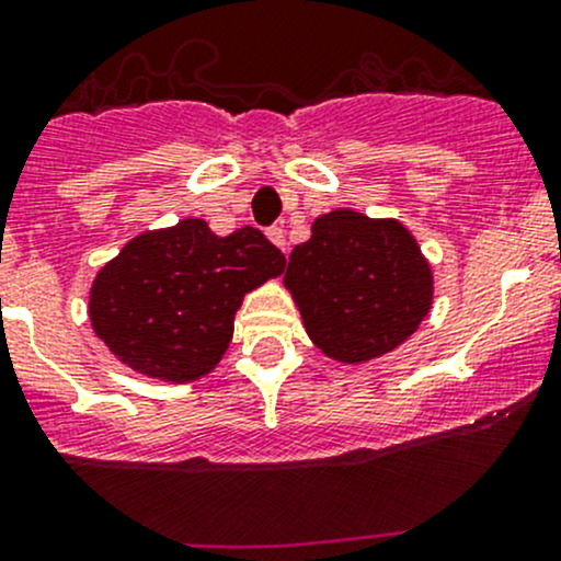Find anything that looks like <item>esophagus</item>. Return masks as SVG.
<instances>
[{
    "mask_svg": "<svg viewBox=\"0 0 561 561\" xmlns=\"http://www.w3.org/2000/svg\"><path fill=\"white\" fill-rule=\"evenodd\" d=\"M267 238L273 240V243L278 245V249L286 251V232H283V227H270V230H267Z\"/></svg>",
    "mask_w": 561,
    "mask_h": 561,
    "instance_id": "34e87169",
    "label": "esophagus"
}]
</instances>
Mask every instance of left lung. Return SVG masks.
<instances>
[{"instance_id":"left-lung-1","label":"left lung","mask_w":561,"mask_h":561,"mask_svg":"<svg viewBox=\"0 0 561 561\" xmlns=\"http://www.w3.org/2000/svg\"><path fill=\"white\" fill-rule=\"evenodd\" d=\"M283 283L310 340L345 364L396 351L433 302L431 267L407 227L351 208L312 221L310 240L288 256Z\"/></svg>"}]
</instances>
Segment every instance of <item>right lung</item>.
Returning a JSON list of instances; mask_svg holds the SVG:
<instances>
[{"label": "right lung", "mask_w": 561, "mask_h": 561, "mask_svg": "<svg viewBox=\"0 0 561 561\" xmlns=\"http://www.w3.org/2000/svg\"><path fill=\"white\" fill-rule=\"evenodd\" d=\"M283 267L286 256L256 227L219 238L203 219H184L138 234L101 267L90 323L138 375L192 382L230 347L245 294Z\"/></svg>", "instance_id": "obj_1"}]
</instances>
